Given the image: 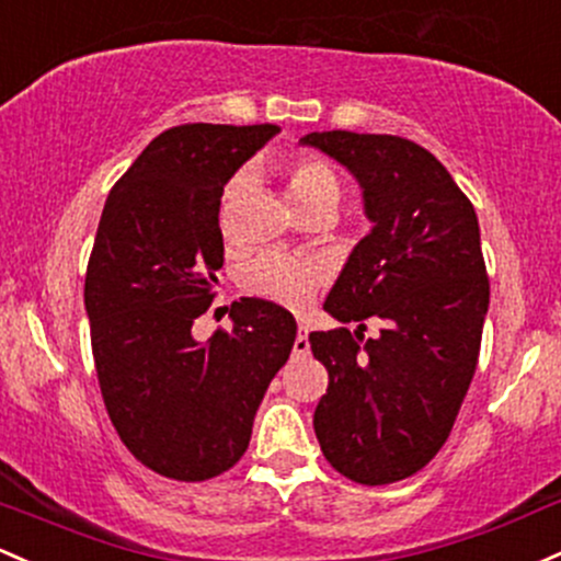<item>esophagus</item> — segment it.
Masks as SVG:
<instances>
[{"instance_id": "obj_1", "label": "esophagus", "mask_w": 561, "mask_h": 561, "mask_svg": "<svg viewBox=\"0 0 561 561\" xmlns=\"http://www.w3.org/2000/svg\"><path fill=\"white\" fill-rule=\"evenodd\" d=\"M309 351H311L309 328H306V324H298V335H295V343H293V356H306Z\"/></svg>"}]
</instances>
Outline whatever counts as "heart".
<instances>
[{
	"label": "heart",
	"mask_w": 561,
	"mask_h": 561,
	"mask_svg": "<svg viewBox=\"0 0 561 561\" xmlns=\"http://www.w3.org/2000/svg\"><path fill=\"white\" fill-rule=\"evenodd\" d=\"M242 191V178H233L224 194V213H220V226L226 231V218L229 207ZM287 194L298 210L317 205V202H335L341 196V183H337L335 170L319 157H298L287 172ZM324 274L313 261H300V257L287 255H261L248 266L244 282L255 295L274 300L279 306L300 309L311 300L317 287L322 285Z\"/></svg>",
	"instance_id": "heart-1"
}]
</instances>
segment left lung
<instances>
[{
	"instance_id": "1",
	"label": "left lung",
	"mask_w": 561,
	"mask_h": 561,
	"mask_svg": "<svg viewBox=\"0 0 561 561\" xmlns=\"http://www.w3.org/2000/svg\"><path fill=\"white\" fill-rule=\"evenodd\" d=\"M300 144L351 170L373 220L324 300L359 328L309 335L330 375L313 431L351 482L391 484L442 450L477 373L490 306L479 220L445 164L408 138L330 130ZM370 316L385 330L362 344Z\"/></svg>"
}]
</instances>
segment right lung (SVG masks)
Returning a JSON list of instances; mask_svg holds the SVG:
<instances>
[{
	"label": "right lung",
	"mask_w": 561,
	"mask_h": 561,
	"mask_svg": "<svg viewBox=\"0 0 561 561\" xmlns=\"http://www.w3.org/2000/svg\"><path fill=\"white\" fill-rule=\"evenodd\" d=\"M276 133L170 127L114 183L98 224L84 309L103 402L127 450L178 482H205L242 458L298 335L293 313L261 298L233 304V328L207 343L191 335L224 266V186Z\"/></svg>",
	"instance_id": "1"
}]
</instances>
